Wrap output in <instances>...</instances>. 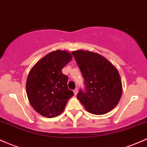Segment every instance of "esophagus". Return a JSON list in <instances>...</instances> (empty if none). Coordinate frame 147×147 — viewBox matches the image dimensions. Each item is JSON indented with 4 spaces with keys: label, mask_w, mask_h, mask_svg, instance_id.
I'll list each match as a JSON object with an SVG mask.
<instances>
[{
    "label": "esophagus",
    "mask_w": 147,
    "mask_h": 147,
    "mask_svg": "<svg viewBox=\"0 0 147 147\" xmlns=\"http://www.w3.org/2000/svg\"><path fill=\"white\" fill-rule=\"evenodd\" d=\"M74 94H75V95H76L77 94H78V89H77V88H76L75 90H74Z\"/></svg>",
    "instance_id": "obj_1"
}]
</instances>
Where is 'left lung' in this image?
I'll list each match as a JSON object with an SVG mask.
<instances>
[{
  "label": "left lung",
  "instance_id": "left-lung-1",
  "mask_svg": "<svg viewBox=\"0 0 147 147\" xmlns=\"http://www.w3.org/2000/svg\"><path fill=\"white\" fill-rule=\"evenodd\" d=\"M84 78L77 98L89 113L100 115L116 107L122 94L117 69L98 53L82 50L72 52Z\"/></svg>",
  "mask_w": 147,
  "mask_h": 147
}]
</instances>
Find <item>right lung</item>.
<instances>
[{"instance_id": "right-lung-1", "label": "right lung", "mask_w": 147, "mask_h": 147, "mask_svg": "<svg viewBox=\"0 0 147 147\" xmlns=\"http://www.w3.org/2000/svg\"><path fill=\"white\" fill-rule=\"evenodd\" d=\"M65 51H56L41 59L30 70L26 82V93L32 108L49 118L63 112L74 92L67 87L68 76L62 69L71 60Z\"/></svg>"}]
</instances>
